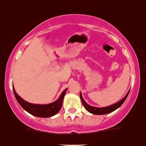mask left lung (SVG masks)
I'll list each match as a JSON object with an SVG mask.
<instances>
[{"label": "left lung", "instance_id": "left-lung-1", "mask_svg": "<svg viewBox=\"0 0 146 146\" xmlns=\"http://www.w3.org/2000/svg\"><path fill=\"white\" fill-rule=\"evenodd\" d=\"M129 93V91L127 93V94L125 96V97L123 98V99H121L120 102L113 104V105H111V106L106 107V108H95V107H92L91 106V105H89V104H88L86 102V101H85L84 99H83L81 93H80V99H81V101H82V104H83V106L85 107V108L87 110L89 113H91L94 115H104V114H108V113H111V112H113L114 110L118 109V108H120V107L123 104V103L124 102L126 99L127 98V96H128Z\"/></svg>", "mask_w": 146, "mask_h": 146}]
</instances>
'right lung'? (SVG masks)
<instances>
[{
	"label": "right lung",
	"mask_w": 146,
	"mask_h": 146,
	"mask_svg": "<svg viewBox=\"0 0 146 146\" xmlns=\"http://www.w3.org/2000/svg\"><path fill=\"white\" fill-rule=\"evenodd\" d=\"M66 91V89L63 91L57 101L54 102L53 103L49 104H33L24 101L23 99H21L17 94L16 91L13 88V91L15 94V98L18 103L20 104V106L30 114L35 115V116L40 117V118H48V117L53 116L60 111L62 104H63L64 97L65 96Z\"/></svg>",
	"instance_id": "right-lung-1"
}]
</instances>
